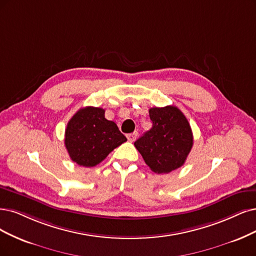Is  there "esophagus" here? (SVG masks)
<instances>
[{"label":"esophagus","instance_id":"esophagus-1","mask_svg":"<svg viewBox=\"0 0 256 256\" xmlns=\"http://www.w3.org/2000/svg\"><path fill=\"white\" fill-rule=\"evenodd\" d=\"M137 136H138L137 132H134V133H130V134H128V135H126L128 141H130V142H134V141H135L136 138H137Z\"/></svg>","mask_w":256,"mask_h":256}]
</instances>
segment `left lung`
<instances>
[{
	"label": "left lung",
	"mask_w": 256,
	"mask_h": 256,
	"mask_svg": "<svg viewBox=\"0 0 256 256\" xmlns=\"http://www.w3.org/2000/svg\"><path fill=\"white\" fill-rule=\"evenodd\" d=\"M152 128L134 146L146 164L157 174H166L184 166L193 146V134L184 112L173 106L148 110Z\"/></svg>",
	"instance_id": "1"
}]
</instances>
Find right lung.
<instances>
[{
    "label": "right lung",
    "mask_w": 256,
    "mask_h": 256,
    "mask_svg": "<svg viewBox=\"0 0 256 256\" xmlns=\"http://www.w3.org/2000/svg\"><path fill=\"white\" fill-rule=\"evenodd\" d=\"M101 108H80L68 121L64 144L70 159L81 166L92 168L123 142L126 138L114 121L106 119Z\"/></svg>",
    "instance_id": "obj_1"
}]
</instances>
